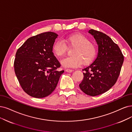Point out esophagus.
<instances>
[{
    "label": "esophagus",
    "instance_id": "34e87169",
    "mask_svg": "<svg viewBox=\"0 0 132 132\" xmlns=\"http://www.w3.org/2000/svg\"><path fill=\"white\" fill-rule=\"evenodd\" d=\"M66 71L67 72H69V73H70V72H72L73 71V70H70V69H66Z\"/></svg>",
    "mask_w": 132,
    "mask_h": 132
}]
</instances>
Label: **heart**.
Wrapping results in <instances>:
<instances>
[{
	"instance_id": "1",
	"label": "heart",
	"mask_w": 132,
	"mask_h": 132,
	"mask_svg": "<svg viewBox=\"0 0 132 132\" xmlns=\"http://www.w3.org/2000/svg\"><path fill=\"white\" fill-rule=\"evenodd\" d=\"M63 41L74 48L72 52L73 55L63 59L61 61L62 66L76 67L79 66L82 62L84 65L89 64L94 59L96 54V47L85 35L80 33L71 34L66 36ZM66 50V44L61 40L56 41L53 46V51L58 57L64 55Z\"/></svg>"
}]
</instances>
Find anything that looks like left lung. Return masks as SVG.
Returning <instances> with one entry per match:
<instances>
[{
	"label": "left lung",
	"instance_id": "8db88e82",
	"mask_svg": "<svg viewBox=\"0 0 132 132\" xmlns=\"http://www.w3.org/2000/svg\"><path fill=\"white\" fill-rule=\"evenodd\" d=\"M89 33L96 40L98 52L95 61L82 69L84 78L79 87L85 94L96 96L108 91L115 84L124 57L118 45L106 34L94 29Z\"/></svg>",
	"mask_w": 132,
	"mask_h": 132
}]
</instances>
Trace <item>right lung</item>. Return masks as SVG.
<instances>
[{
    "label": "right lung",
    "instance_id": "1",
    "mask_svg": "<svg viewBox=\"0 0 132 132\" xmlns=\"http://www.w3.org/2000/svg\"><path fill=\"white\" fill-rule=\"evenodd\" d=\"M57 35L46 32L29 38L18 49L14 69L22 88L33 97L41 98L51 94L64 71L53 53Z\"/></svg>",
    "mask_w": 132,
    "mask_h": 132
}]
</instances>
